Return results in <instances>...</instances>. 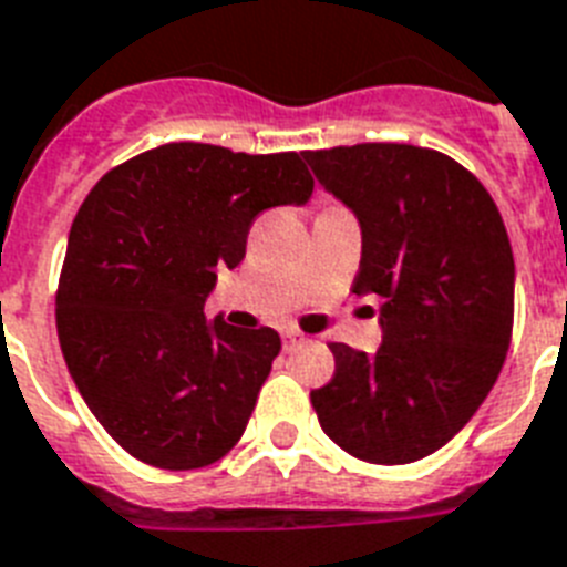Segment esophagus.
<instances>
[{"label": "esophagus", "mask_w": 567, "mask_h": 567, "mask_svg": "<svg viewBox=\"0 0 567 567\" xmlns=\"http://www.w3.org/2000/svg\"><path fill=\"white\" fill-rule=\"evenodd\" d=\"M299 343H302V334H299V331H293V329L282 331V347L285 349H293V347H299Z\"/></svg>", "instance_id": "obj_1"}]
</instances>
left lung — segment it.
<instances>
[{
    "instance_id": "obj_1",
    "label": "left lung",
    "mask_w": 567,
    "mask_h": 567,
    "mask_svg": "<svg viewBox=\"0 0 567 567\" xmlns=\"http://www.w3.org/2000/svg\"><path fill=\"white\" fill-rule=\"evenodd\" d=\"M302 156L361 227L352 291L381 299L375 355L331 343L334 379L311 390L320 427L367 463L427 457L475 416L507 358V227L481 179L440 151L363 142Z\"/></svg>"
}]
</instances>
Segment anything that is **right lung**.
Segmentation results:
<instances>
[{"mask_svg":"<svg viewBox=\"0 0 567 567\" xmlns=\"http://www.w3.org/2000/svg\"><path fill=\"white\" fill-rule=\"evenodd\" d=\"M299 154L168 142L95 183L69 229L58 338L86 408L156 468L209 466L241 440L282 340L206 320L218 268H236L252 218L302 206Z\"/></svg>","mask_w":567,"mask_h":567,"instance_id":"add662e5","label":"right lung"}]
</instances>
